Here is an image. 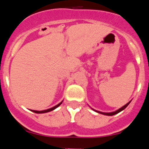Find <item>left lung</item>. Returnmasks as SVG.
<instances>
[{
	"instance_id": "8db88e82",
	"label": "left lung",
	"mask_w": 149,
	"mask_h": 149,
	"mask_svg": "<svg viewBox=\"0 0 149 149\" xmlns=\"http://www.w3.org/2000/svg\"><path fill=\"white\" fill-rule=\"evenodd\" d=\"M131 101H130L128 102V103H127L125 105H124L123 107H121V108H119V110H116V111H114V112H111V113H103V112H101V111H98V110H94V109H93V110H94V111H95V112H97V113H101V114H103V115H106V116H113V115H115V114H117V113H119V112H121V111H122V110H125V109L126 108V107H127V106H128V104L130 103H131Z\"/></svg>"
}]
</instances>
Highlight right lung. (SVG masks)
I'll return each mask as SVG.
<instances>
[{
  "mask_svg": "<svg viewBox=\"0 0 149 149\" xmlns=\"http://www.w3.org/2000/svg\"><path fill=\"white\" fill-rule=\"evenodd\" d=\"M63 103V101H61L60 103H59L58 104L56 105V106L53 107H51V108L50 109H48V110H41V111H39V110H31V111L33 112V113H48V112H50V111H52V110H55V109L56 108V107H58L59 106H60L61 104Z\"/></svg>",
  "mask_w": 149,
  "mask_h": 149,
  "instance_id": "obj_1",
  "label": "right lung"
}]
</instances>
